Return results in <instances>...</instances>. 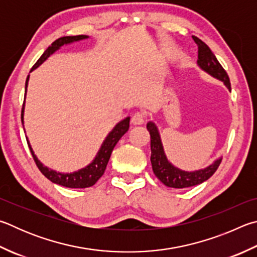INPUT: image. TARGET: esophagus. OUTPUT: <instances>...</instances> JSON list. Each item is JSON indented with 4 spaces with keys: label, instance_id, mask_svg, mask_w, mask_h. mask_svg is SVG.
<instances>
[{
    "label": "esophagus",
    "instance_id": "esophagus-1",
    "mask_svg": "<svg viewBox=\"0 0 257 257\" xmlns=\"http://www.w3.org/2000/svg\"><path fill=\"white\" fill-rule=\"evenodd\" d=\"M145 120H146V113L143 112V111H137L132 116V122L134 124H143Z\"/></svg>",
    "mask_w": 257,
    "mask_h": 257
}]
</instances>
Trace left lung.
<instances>
[{
  "instance_id": "obj_1",
  "label": "left lung",
  "mask_w": 257,
  "mask_h": 257,
  "mask_svg": "<svg viewBox=\"0 0 257 257\" xmlns=\"http://www.w3.org/2000/svg\"><path fill=\"white\" fill-rule=\"evenodd\" d=\"M194 43L198 45V64L203 71L209 73L210 75L222 81L225 85L231 90L230 81L228 77L227 72L218 62L216 56L213 55L208 46L203 43L198 37L192 36ZM147 130L151 135V162L154 174L160 180L163 184H165L169 188L175 189H184L189 186L198 185L202 182L207 181L210 176L214 174V172L220 165L222 157L213 163L212 165L208 166L207 169L195 171V172H185L181 171L177 167L173 166L167 161V158L163 151V146L161 143L160 135H158L156 125L153 122L147 123Z\"/></svg>"
}]
</instances>
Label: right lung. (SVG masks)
Returning <instances> with one entry per match:
<instances>
[{
	"label": "right lung",
	"instance_id": "obj_1",
	"mask_svg": "<svg viewBox=\"0 0 257 257\" xmlns=\"http://www.w3.org/2000/svg\"><path fill=\"white\" fill-rule=\"evenodd\" d=\"M87 38V36H67V37H62L57 40H55L51 46L46 49L45 53L41 55V57L37 60V63L32 66L31 71H34L35 68H37L39 65L45 62L49 56L54 53V51L57 50L60 46H63L65 44H69L73 43V41H77V40H82ZM30 71V72H31ZM28 81H29V75L27 77L26 81V91H27V85H28ZM23 108H25V103L22 105V111H21V121L23 123ZM129 121L130 118H125L124 120L121 121L118 124L113 128L112 132L109 134V136L106 137L104 141L103 145L100 149V152L97 153V155L95 157V160L93 161L90 165L86 166L85 169L80 170L78 172H75V173H71V174H62V173H57L53 170H49L47 167L44 166L41 163L38 161V158L36 157V155L32 152V148L30 146L29 142H28V146L30 148L31 155L34 157V161L36 162V165L38 166L39 171L43 173L48 180H50L53 183L66 186V188H74V189H84V188H88V186L94 185L97 180L103 175L104 171L106 169V165H108V162L110 160L111 153H112L114 146L116 143L119 142V139L123 136V135L127 133V130L129 129Z\"/></svg>",
	"mask_w": 257,
	"mask_h": 257
}]
</instances>
